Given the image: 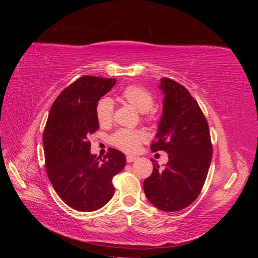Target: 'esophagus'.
I'll list each match as a JSON object with an SVG mask.
<instances>
[{
    "mask_svg": "<svg viewBox=\"0 0 258 258\" xmlns=\"http://www.w3.org/2000/svg\"><path fill=\"white\" fill-rule=\"evenodd\" d=\"M138 159V157H135V156H127V162L130 163V162H134Z\"/></svg>",
    "mask_w": 258,
    "mask_h": 258,
    "instance_id": "esophagus-1",
    "label": "esophagus"
}]
</instances>
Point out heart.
I'll list each match as a JSON object with an SVG mask.
<instances>
[{
  "label": "heart",
  "mask_w": 258,
  "mask_h": 258,
  "mask_svg": "<svg viewBox=\"0 0 258 258\" xmlns=\"http://www.w3.org/2000/svg\"><path fill=\"white\" fill-rule=\"evenodd\" d=\"M120 98L128 104L136 107L138 111L143 112L146 120L155 119V111L153 105L155 98L152 93L139 85H129L124 88ZM97 120L101 126H110L114 118V104L110 98H102L98 101L96 106ZM146 140V135L137 129H119L111 137L112 144L124 153H135L140 145Z\"/></svg>",
  "instance_id": "obj_1"
}]
</instances>
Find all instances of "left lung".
<instances>
[{
    "mask_svg": "<svg viewBox=\"0 0 258 258\" xmlns=\"http://www.w3.org/2000/svg\"><path fill=\"white\" fill-rule=\"evenodd\" d=\"M165 93L158 132L151 148L165 151L169 161L160 168L153 159V173L145 178L147 199L165 212L190 206L205 185L212 159L209 124L197 101L183 85L163 77Z\"/></svg>",
    "mask_w": 258,
    "mask_h": 258,
    "instance_id": "1",
    "label": "left lung"
}]
</instances>
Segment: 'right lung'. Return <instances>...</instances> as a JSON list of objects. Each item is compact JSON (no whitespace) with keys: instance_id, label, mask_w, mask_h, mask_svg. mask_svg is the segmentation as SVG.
Wrapping results in <instances>:
<instances>
[{"instance_id":"1","label":"right lung","mask_w":258,"mask_h":258,"mask_svg":"<svg viewBox=\"0 0 258 258\" xmlns=\"http://www.w3.org/2000/svg\"><path fill=\"white\" fill-rule=\"evenodd\" d=\"M115 79L85 75L54 100L43 134L46 172L66 204L82 212L105 206L115 192L112 178L126 166L124 155L108 148L103 159L90 153L89 136L99 129L98 101Z\"/></svg>"}]
</instances>
